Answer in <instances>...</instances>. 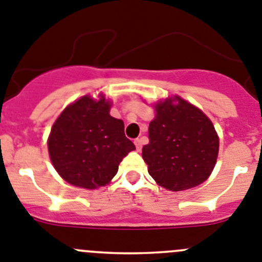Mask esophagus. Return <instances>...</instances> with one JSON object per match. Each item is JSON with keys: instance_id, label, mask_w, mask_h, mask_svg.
<instances>
[{"instance_id": "1", "label": "esophagus", "mask_w": 262, "mask_h": 262, "mask_svg": "<svg viewBox=\"0 0 262 262\" xmlns=\"http://www.w3.org/2000/svg\"><path fill=\"white\" fill-rule=\"evenodd\" d=\"M135 145H136V150H138V152H140L141 148H143V139L141 138L135 139Z\"/></svg>"}]
</instances>
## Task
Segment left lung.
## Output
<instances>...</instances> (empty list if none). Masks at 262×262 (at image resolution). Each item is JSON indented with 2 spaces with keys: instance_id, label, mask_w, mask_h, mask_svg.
<instances>
[{
  "instance_id": "1",
  "label": "left lung",
  "mask_w": 262,
  "mask_h": 262,
  "mask_svg": "<svg viewBox=\"0 0 262 262\" xmlns=\"http://www.w3.org/2000/svg\"><path fill=\"white\" fill-rule=\"evenodd\" d=\"M156 105L149 123V143L143 147L148 172L160 186L183 191L203 183L218 156L217 133L210 119L183 98Z\"/></svg>"
}]
</instances>
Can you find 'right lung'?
<instances>
[{"label":"right lung","mask_w":262,"mask_h":262,"mask_svg":"<svg viewBox=\"0 0 262 262\" xmlns=\"http://www.w3.org/2000/svg\"><path fill=\"white\" fill-rule=\"evenodd\" d=\"M110 102L84 96L69 105L54 122L48 148L62 178L93 189L113 179L121 161L135 145L124 136V123L109 114Z\"/></svg>","instance_id":"right-lung-1"}]
</instances>
